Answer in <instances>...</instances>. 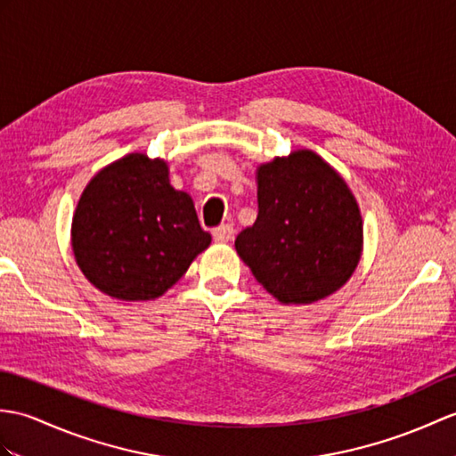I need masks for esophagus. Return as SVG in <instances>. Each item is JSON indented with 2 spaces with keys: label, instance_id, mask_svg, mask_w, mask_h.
<instances>
[{
  "label": "esophagus",
  "instance_id": "esophagus-1",
  "mask_svg": "<svg viewBox=\"0 0 456 456\" xmlns=\"http://www.w3.org/2000/svg\"><path fill=\"white\" fill-rule=\"evenodd\" d=\"M235 235V231H232L231 225H219L217 229H214V239L217 242H229Z\"/></svg>",
  "mask_w": 456,
  "mask_h": 456
}]
</instances>
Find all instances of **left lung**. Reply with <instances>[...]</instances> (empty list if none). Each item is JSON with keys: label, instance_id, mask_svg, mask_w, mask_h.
Wrapping results in <instances>:
<instances>
[{"label": "left lung", "instance_id": "8db88e82", "mask_svg": "<svg viewBox=\"0 0 456 456\" xmlns=\"http://www.w3.org/2000/svg\"><path fill=\"white\" fill-rule=\"evenodd\" d=\"M258 217L235 240L252 276L285 305L328 297L362 258L363 221L346 180L309 150L256 171Z\"/></svg>", "mask_w": 456, "mask_h": 456}]
</instances>
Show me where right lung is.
<instances>
[{"label": "right lung", "instance_id": "add662e5", "mask_svg": "<svg viewBox=\"0 0 456 456\" xmlns=\"http://www.w3.org/2000/svg\"><path fill=\"white\" fill-rule=\"evenodd\" d=\"M209 242L192 198L171 186L163 159L143 153L94 175L71 221V248L83 276L122 301L161 297Z\"/></svg>", "mask_w": 456, "mask_h": 456}]
</instances>
